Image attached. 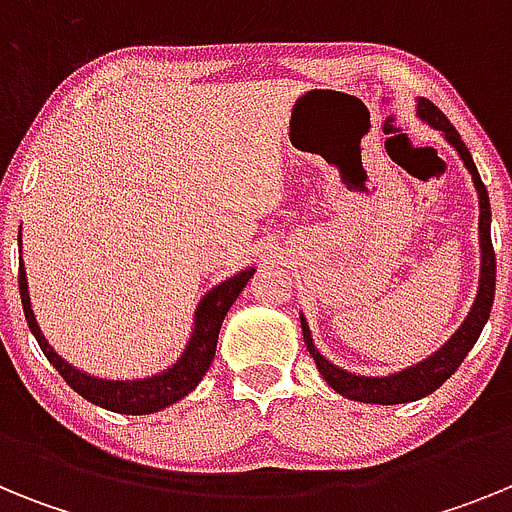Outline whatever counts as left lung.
<instances>
[{
  "label": "left lung",
  "mask_w": 512,
  "mask_h": 512,
  "mask_svg": "<svg viewBox=\"0 0 512 512\" xmlns=\"http://www.w3.org/2000/svg\"><path fill=\"white\" fill-rule=\"evenodd\" d=\"M418 117L423 122H428L431 128L441 130L443 138L449 140L451 146L459 151L461 161H464V166H467L469 174H472L474 189H477L479 194V248H482V266H479L477 300H474L467 320L459 325V330H456L454 336L443 343L438 351H433L428 359L418 361V364L408 366V369H402V372L387 374V377H364V374L346 372V369H341V366H336L333 361L325 359L318 348H315V343H312L310 325H307V320L300 315L305 346L307 351H310L312 359H315L318 372L323 374L325 382H328L338 395L348 397V400L374 402V405H400V402H413L436 392L438 387L459 369L464 356L472 351L479 333L485 328L487 318H490L492 300H495V251H492L490 238V194H487L485 184L479 179V171L472 161V153L464 146L461 135L456 133L454 125L446 120V115L438 110L431 99H418Z\"/></svg>",
  "instance_id": "8db88e82"
}]
</instances>
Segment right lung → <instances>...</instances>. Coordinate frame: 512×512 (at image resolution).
Returning <instances> with one entry per match:
<instances>
[{
    "instance_id": "add662e5",
    "label": "right lung",
    "mask_w": 512,
    "mask_h": 512,
    "mask_svg": "<svg viewBox=\"0 0 512 512\" xmlns=\"http://www.w3.org/2000/svg\"><path fill=\"white\" fill-rule=\"evenodd\" d=\"M253 271H256L253 266L238 271L235 277L220 282L202 297L200 305H197V312H194L192 336H189L187 348L182 351V356H179L176 364H171L169 369L151 374V377L146 379H99L87 372H79V369L71 366L69 361H63L61 356L48 346V341H45V336L38 328V320H35L33 315V307H30V295H27V277L22 256L20 297L22 310H25V320L27 325H30V330H33L40 351L45 354V359L56 366V372L66 379V384H69L71 390L79 392L84 400L94 402L99 408L112 410V413L148 415L158 413V410H164L169 408V405H174V402H179L202 382L205 372L210 369L212 359H215L220 325H223L230 305L238 300V295L243 292L246 282L253 277Z\"/></svg>"
}]
</instances>
